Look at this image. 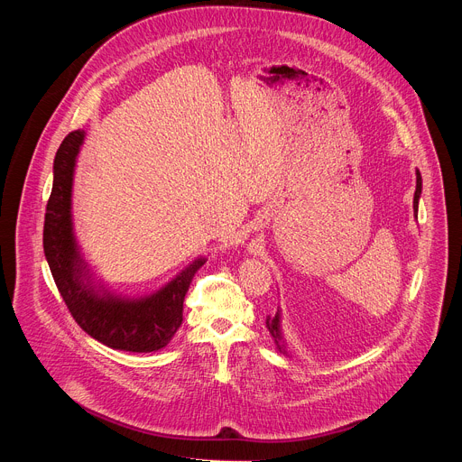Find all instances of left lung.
Masks as SVG:
<instances>
[{"label": "left lung", "mask_w": 462, "mask_h": 462, "mask_svg": "<svg viewBox=\"0 0 462 462\" xmlns=\"http://www.w3.org/2000/svg\"><path fill=\"white\" fill-rule=\"evenodd\" d=\"M417 175V188H415V197H413V212H415V217L419 214V199H420V193H422V177H420V171L417 170L415 171ZM267 327L271 335L274 337V342L280 349V353H283L285 356H291L289 349H287V342L283 338V328H282V309H278V312L274 316H267Z\"/></svg>", "instance_id": "left-lung-1"}]
</instances>
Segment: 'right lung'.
Listing matches in <instances>:
<instances>
[{"label":"right lung","instance_id":"obj_1","mask_svg":"<svg viewBox=\"0 0 462 462\" xmlns=\"http://www.w3.org/2000/svg\"><path fill=\"white\" fill-rule=\"evenodd\" d=\"M84 141V129L73 131L54 157L43 225V252L51 274L77 323L95 340L131 353L159 351L180 327L186 291L207 257H195L150 294L125 296L111 291L93 273L75 234L73 180Z\"/></svg>","mask_w":462,"mask_h":462}]
</instances>
